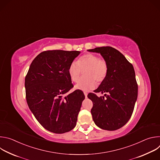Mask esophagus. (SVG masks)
I'll return each mask as SVG.
<instances>
[{
    "instance_id": "1",
    "label": "esophagus",
    "mask_w": 160,
    "mask_h": 160,
    "mask_svg": "<svg viewBox=\"0 0 160 160\" xmlns=\"http://www.w3.org/2000/svg\"><path fill=\"white\" fill-rule=\"evenodd\" d=\"M84 95H85V98H87V92H84Z\"/></svg>"
}]
</instances>
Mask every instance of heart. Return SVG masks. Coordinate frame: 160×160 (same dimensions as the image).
<instances>
[{
    "label": "heart",
    "instance_id": "b5f03b06",
    "mask_svg": "<svg viewBox=\"0 0 160 160\" xmlns=\"http://www.w3.org/2000/svg\"><path fill=\"white\" fill-rule=\"evenodd\" d=\"M83 72V78L76 84V89L88 91L94 88L98 83L102 82L108 72V65L106 61L99 58L93 54H87L80 57L77 61H73L68 67V72L70 79L77 82L80 78L82 71Z\"/></svg>",
    "mask_w": 160,
    "mask_h": 160
}]
</instances>
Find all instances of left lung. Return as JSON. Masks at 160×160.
Masks as SVG:
<instances>
[{"label": "left lung", "instance_id": "8db88e82", "mask_svg": "<svg viewBox=\"0 0 160 160\" xmlns=\"http://www.w3.org/2000/svg\"><path fill=\"white\" fill-rule=\"evenodd\" d=\"M100 53L108 65V72L94 92L108 93L98 97L90 93L93 102L91 109L93 120L99 128L116 130L130 120L138 98V85L132 64L116 49L106 46L87 50Z\"/></svg>", "mask_w": 160, "mask_h": 160}]
</instances>
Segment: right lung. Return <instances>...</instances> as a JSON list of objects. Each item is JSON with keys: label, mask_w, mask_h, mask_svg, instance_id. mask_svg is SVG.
I'll use <instances>...</instances> for the list:
<instances>
[{"label": "right lung", "mask_w": 160, "mask_h": 160, "mask_svg": "<svg viewBox=\"0 0 160 160\" xmlns=\"http://www.w3.org/2000/svg\"><path fill=\"white\" fill-rule=\"evenodd\" d=\"M80 52L53 50L40 53L25 77L26 99L35 118L46 130L63 133L75 128L83 92L73 87L68 69Z\"/></svg>", "instance_id": "obj_1"}]
</instances>
